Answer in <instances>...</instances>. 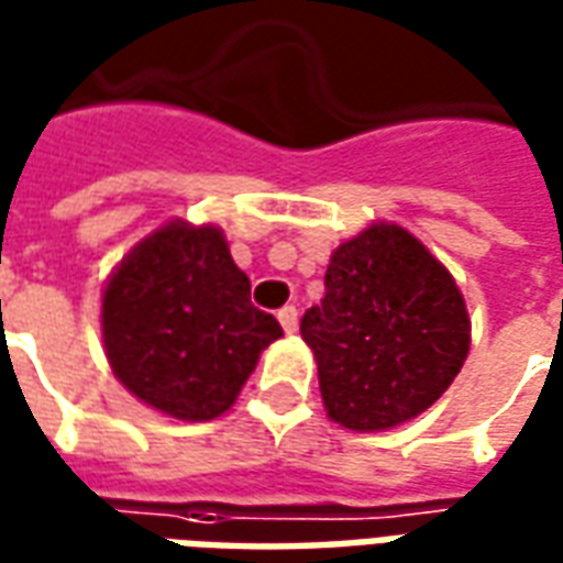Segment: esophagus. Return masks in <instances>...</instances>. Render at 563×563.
<instances>
[{
	"label": "esophagus",
	"mask_w": 563,
	"mask_h": 563,
	"mask_svg": "<svg viewBox=\"0 0 563 563\" xmlns=\"http://www.w3.org/2000/svg\"><path fill=\"white\" fill-rule=\"evenodd\" d=\"M277 319H280V325L286 334H295V331H298V310H295L292 305L283 307L280 313H277Z\"/></svg>",
	"instance_id": "34e87169"
}]
</instances>
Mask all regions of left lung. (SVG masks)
Instances as JSON below:
<instances>
[{
	"instance_id": "left-lung-1",
	"label": "left lung",
	"mask_w": 563,
	"mask_h": 563,
	"mask_svg": "<svg viewBox=\"0 0 563 563\" xmlns=\"http://www.w3.org/2000/svg\"><path fill=\"white\" fill-rule=\"evenodd\" d=\"M301 338L331 419L383 431L424 413L459 377L471 319L452 274L401 225L379 222L334 250Z\"/></svg>"
}]
</instances>
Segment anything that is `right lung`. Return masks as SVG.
I'll return each mask as SVG.
<instances>
[{"label": "right lung", "instance_id": "obj_1", "mask_svg": "<svg viewBox=\"0 0 563 563\" xmlns=\"http://www.w3.org/2000/svg\"><path fill=\"white\" fill-rule=\"evenodd\" d=\"M102 334L117 379L184 422L225 413L258 353L283 334L250 301V280L213 225L168 222L114 271Z\"/></svg>", "mask_w": 563, "mask_h": 563}]
</instances>
